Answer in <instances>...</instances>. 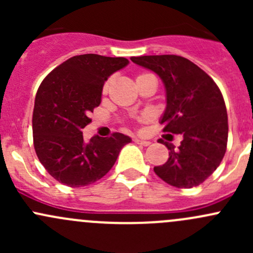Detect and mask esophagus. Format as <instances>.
Masks as SVG:
<instances>
[{"instance_id":"34e87169","label":"esophagus","mask_w":253,"mask_h":253,"mask_svg":"<svg viewBox=\"0 0 253 253\" xmlns=\"http://www.w3.org/2000/svg\"><path fill=\"white\" fill-rule=\"evenodd\" d=\"M134 142L136 143H138V144H142V145H145V147H147V145H149L150 144V142L149 141H144V139H139V138H134L133 139Z\"/></svg>"}]
</instances>
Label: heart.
I'll return each mask as SVG.
<instances>
[{
	"label": "heart",
	"mask_w": 253,
	"mask_h": 253,
	"mask_svg": "<svg viewBox=\"0 0 253 253\" xmlns=\"http://www.w3.org/2000/svg\"><path fill=\"white\" fill-rule=\"evenodd\" d=\"M144 76H148V75H141V76H138V77H137V79H138V78H142V77H144ZM108 89H109V82H108V83L105 84V85H104V89H103L104 93H106V91H108Z\"/></svg>",
	"instance_id": "b5f03b06"
}]
</instances>
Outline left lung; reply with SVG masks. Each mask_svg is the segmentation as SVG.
<instances>
[{
	"label": "left lung",
	"mask_w": 253,
	"mask_h": 253,
	"mask_svg": "<svg viewBox=\"0 0 253 253\" xmlns=\"http://www.w3.org/2000/svg\"><path fill=\"white\" fill-rule=\"evenodd\" d=\"M131 60L162 79L167 108L159 122L164 125V132L182 137L177 149L164 143L170 150L169 158L165 164L154 167L155 174L178 188L201 185L219 167L228 142V114L218 85L181 56H139Z\"/></svg>",
	"instance_id": "8db88e82"
}]
</instances>
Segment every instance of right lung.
<instances>
[{
  "label": "right lung",
  "mask_w": 253,
  "mask_h": 253,
  "mask_svg": "<svg viewBox=\"0 0 253 253\" xmlns=\"http://www.w3.org/2000/svg\"><path fill=\"white\" fill-rule=\"evenodd\" d=\"M125 57L85 53L73 56L42 81L35 96L33 138L40 163L58 182L82 187L100 180L114 167L122 147L132 141L116 133L85 143L82 129L101 103L104 83L128 65Z\"/></svg>",
  "instance_id": "1"
}]
</instances>
